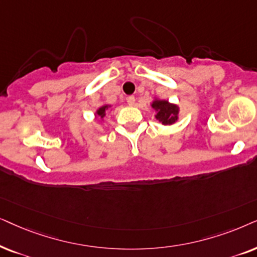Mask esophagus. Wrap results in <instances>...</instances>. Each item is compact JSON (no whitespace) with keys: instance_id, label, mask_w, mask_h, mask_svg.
I'll return each instance as SVG.
<instances>
[{"instance_id":"34e87169","label":"esophagus","mask_w":257,"mask_h":257,"mask_svg":"<svg viewBox=\"0 0 257 257\" xmlns=\"http://www.w3.org/2000/svg\"><path fill=\"white\" fill-rule=\"evenodd\" d=\"M126 102H128L129 105H134L135 104V96L126 97Z\"/></svg>"}]
</instances>
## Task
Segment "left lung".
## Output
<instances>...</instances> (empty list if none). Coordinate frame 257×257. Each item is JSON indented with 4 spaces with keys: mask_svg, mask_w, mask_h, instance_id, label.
<instances>
[{
    "mask_svg": "<svg viewBox=\"0 0 257 257\" xmlns=\"http://www.w3.org/2000/svg\"><path fill=\"white\" fill-rule=\"evenodd\" d=\"M152 107L155 109L156 119L164 125L174 124L179 119V107L176 104L169 103L166 100H159L155 98L153 101Z\"/></svg>",
    "mask_w": 257,
    "mask_h": 257,
    "instance_id": "8db88e82",
    "label": "left lung"
}]
</instances>
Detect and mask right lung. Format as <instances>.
<instances>
[{"mask_svg": "<svg viewBox=\"0 0 257 257\" xmlns=\"http://www.w3.org/2000/svg\"><path fill=\"white\" fill-rule=\"evenodd\" d=\"M109 107H110V105H108V104H104V105H102V107H100L96 110V116H98V118H103L104 116H105V114H107V110L109 109Z\"/></svg>", "mask_w": 257, "mask_h": 257, "instance_id": "obj_1", "label": "right lung"}]
</instances>
